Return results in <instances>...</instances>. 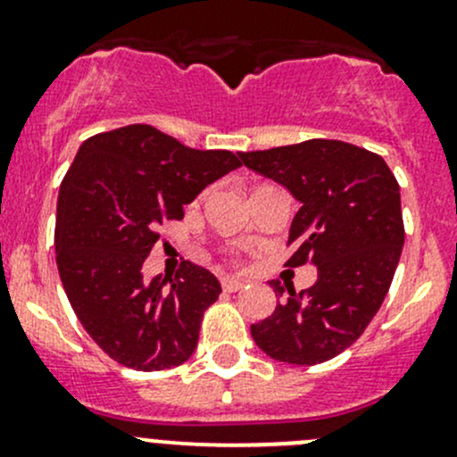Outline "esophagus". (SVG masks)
I'll use <instances>...</instances> for the list:
<instances>
[{
  "mask_svg": "<svg viewBox=\"0 0 457 457\" xmlns=\"http://www.w3.org/2000/svg\"><path fill=\"white\" fill-rule=\"evenodd\" d=\"M243 285H245V282L237 280V278H223V280H220V287H223V291H228V293L241 291Z\"/></svg>",
  "mask_w": 457,
  "mask_h": 457,
  "instance_id": "34e87169",
  "label": "esophagus"
}]
</instances>
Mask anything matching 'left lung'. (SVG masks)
Listing matches in <instances>:
<instances>
[{"instance_id": "left-lung-1", "label": "left lung", "mask_w": 457, "mask_h": 457, "mask_svg": "<svg viewBox=\"0 0 457 457\" xmlns=\"http://www.w3.org/2000/svg\"><path fill=\"white\" fill-rule=\"evenodd\" d=\"M252 170L300 201L287 267L315 265L317 282L252 324L262 353L293 366H315L361 337L390 291L405 243L401 192L381 155L342 140H306L238 153ZM276 295L285 287L271 280Z\"/></svg>"}]
</instances>
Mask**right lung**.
Returning a JSON list of instances; mask_svg holds the SVG:
<instances>
[{
    "instance_id": "right-lung-1",
    "label": "right lung",
    "mask_w": 457,
    "mask_h": 457,
    "mask_svg": "<svg viewBox=\"0 0 457 457\" xmlns=\"http://www.w3.org/2000/svg\"><path fill=\"white\" fill-rule=\"evenodd\" d=\"M241 166L229 151H196L151 124L83 142L56 205V267L76 317L113 361L153 372L195 353L201 320L220 293L208 269L184 261L175 278L144 280L166 220L184 219L208 184Z\"/></svg>"
}]
</instances>
